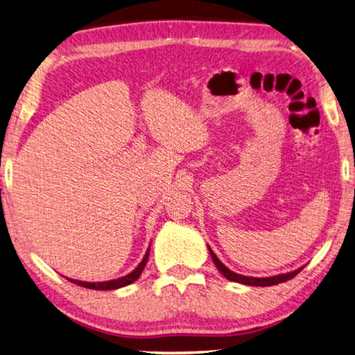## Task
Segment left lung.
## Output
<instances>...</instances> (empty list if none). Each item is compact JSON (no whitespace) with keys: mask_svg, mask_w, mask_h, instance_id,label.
Instances as JSON below:
<instances>
[{"mask_svg":"<svg viewBox=\"0 0 355 355\" xmlns=\"http://www.w3.org/2000/svg\"><path fill=\"white\" fill-rule=\"evenodd\" d=\"M209 252H210V257L213 259V263L218 267V270L223 273V275L229 279V282L233 283H239V284H245V286H259V287H266V286H273V284H279V283H284L287 279H291L297 275V273L303 269V267H298L297 270H292V272H287V273H279V275H273V277H263V278H257V277H245V275H241V273H236L230 270L229 267H225L223 263H220L219 258L215 255V252H213L210 247H209Z\"/></svg>","mask_w":355,"mask_h":355,"instance_id":"1","label":"left lung"}]
</instances>
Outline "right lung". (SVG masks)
<instances>
[{
    "mask_svg": "<svg viewBox=\"0 0 355 355\" xmlns=\"http://www.w3.org/2000/svg\"><path fill=\"white\" fill-rule=\"evenodd\" d=\"M151 245V244H150ZM148 257H150V247L146 249V253L144 259L140 261L139 266L136 267L135 270H131L130 273H126L125 277H120V278H116V279H110V282H80V279H72V278H68L71 283L73 284H78L82 287H86V289H94V291H116V289H120V287H125V286H130L136 282V279L142 275V270L145 269L146 266V261H148Z\"/></svg>",
    "mask_w": 355,
    "mask_h": 355,
    "instance_id": "add662e5",
    "label": "right lung"
}]
</instances>
